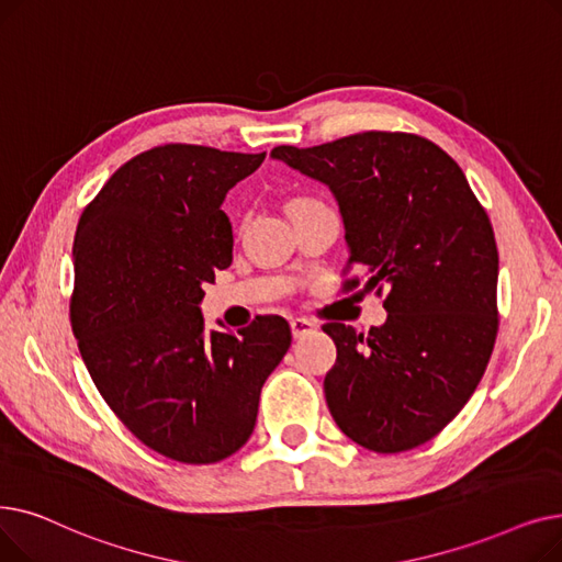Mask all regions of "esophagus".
Here are the masks:
<instances>
[{
	"instance_id": "1",
	"label": "esophagus",
	"mask_w": 562,
	"mask_h": 562,
	"mask_svg": "<svg viewBox=\"0 0 562 562\" xmlns=\"http://www.w3.org/2000/svg\"><path fill=\"white\" fill-rule=\"evenodd\" d=\"M290 329H292V336L302 338L304 334H311L315 329V325L311 323V319H306V317H292L290 319Z\"/></svg>"
}]
</instances>
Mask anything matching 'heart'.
I'll return each mask as SVG.
<instances>
[{
    "label": "heart",
    "mask_w": 562,
    "mask_h": 562,
    "mask_svg": "<svg viewBox=\"0 0 562 562\" xmlns=\"http://www.w3.org/2000/svg\"><path fill=\"white\" fill-rule=\"evenodd\" d=\"M302 203H317V201H313V199H297L295 203H292L290 207H295V205H302Z\"/></svg>",
    "instance_id": "b5f03b06"
}]
</instances>
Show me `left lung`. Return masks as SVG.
I'll return each mask as SVG.
<instances>
[{"mask_svg": "<svg viewBox=\"0 0 562 562\" xmlns=\"http://www.w3.org/2000/svg\"><path fill=\"white\" fill-rule=\"evenodd\" d=\"M270 157L329 187L363 292L386 288L382 327H323L336 342L325 378L336 425L375 452L430 441L469 403L494 350L498 251L487 212L456 159L405 132L277 146Z\"/></svg>", "mask_w": 562, "mask_h": 562, "instance_id": "left-lung-1", "label": "left lung"}]
</instances>
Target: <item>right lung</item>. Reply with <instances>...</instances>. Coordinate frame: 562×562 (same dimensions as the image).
Listing matches in <instances>:
<instances>
[{"instance_id":"right-lung-1","label":"right lung","mask_w":562,"mask_h":562,"mask_svg":"<svg viewBox=\"0 0 562 562\" xmlns=\"http://www.w3.org/2000/svg\"><path fill=\"white\" fill-rule=\"evenodd\" d=\"M265 153L167 144L125 162L82 212L72 331L104 403L142 443L215 464L254 432L265 380L290 347L279 315L205 329L203 285L233 260L222 203Z\"/></svg>"}]
</instances>
